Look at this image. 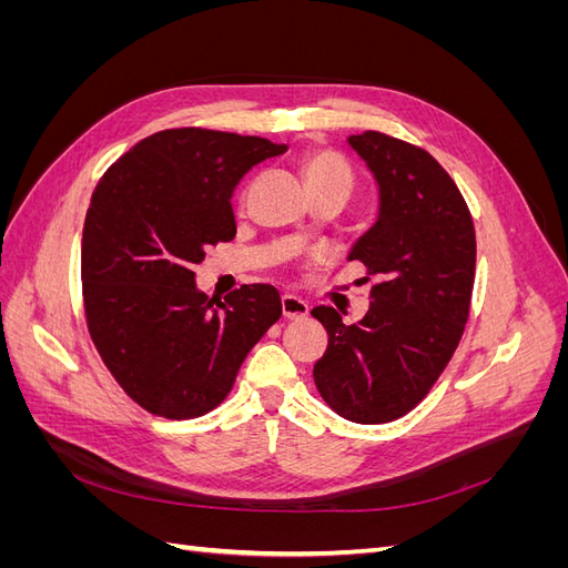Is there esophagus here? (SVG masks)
Masks as SVG:
<instances>
[{"instance_id": "esophagus-1", "label": "esophagus", "mask_w": 568, "mask_h": 568, "mask_svg": "<svg viewBox=\"0 0 568 568\" xmlns=\"http://www.w3.org/2000/svg\"><path fill=\"white\" fill-rule=\"evenodd\" d=\"M282 313L286 320H303L307 313H311V305H307L303 298L284 294L282 296Z\"/></svg>"}]
</instances>
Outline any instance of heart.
<instances>
[{
    "instance_id": "obj_1",
    "label": "heart",
    "mask_w": 568,
    "mask_h": 568,
    "mask_svg": "<svg viewBox=\"0 0 568 568\" xmlns=\"http://www.w3.org/2000/svg\"><path fill=\"white\" fill-rule=\"evenodd\" d=\"M301 170L311 196L341 194L348 199L353 192V184H355L353 170L336 151H329V149L307 151L303 156Z\"/></svg>"
}]
</instances>
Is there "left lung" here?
<instances>
[{
	"instance_id": "left-lung-1",
	"label": "left lung",
	"mask_w": 568,
	"mask_h": 568,
	"mask_svg": "<svg viewBox=\"0 0 568 568\" xmlns=\"http://www.w3.org/2000/svg\"><path fill=\"white\" fill-rule=\"evenodd\" d=\"M348 144L379 186V215L348 261L382 282L355 324L329 305L315 307L329 346L313 376L336 415L384 424L422 403L450 363L469 317L476 234L457 184L432 153L374 130L351 134Z\"/></svg>"
}]
</instances>
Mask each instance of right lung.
I'll return each mask as SVG.
<instances>
[{
  "label": "right lung",
  "instance_id": "obj_1",
  "mask_svg": "<svg viewBox=\"0 0 568 568\" xmlns=\"http://www.w3.org/2000/svg\"><path fill=\"white\" fill-rule=\"evenodd\" d=\"M284 151L263 136L163 130L99 180L82 230L84 315L113 379L151 415L194 419L217 407L282 317L270 284H244L213 305L194 265L234 239L239 180Z\"/></svg>",
  "mask_w": 568,
  "mask_h": 568
}]
</instances>
